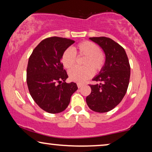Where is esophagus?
<instances>
[{
  "instance_id": "esophagus-1",
  "label": "esophagus",
  "mask_w": 152,
  "mask_h": 152,
  "mask_svg": "<svg viewBox=\"0 0 152 152\" xmlns=\"http://www.w3.org/2000/svg\"><path fill=\"white\" fill-rule=\"evenodd\" d=\"M84 86V84H81V83H77V87L78 88H81V87H82Z\"/></svg>"
}]
</instances>
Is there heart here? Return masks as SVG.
I'll list each match as a JSON object with an SVG mask.
<instances>
[{"label": "heart", "instance_id": "1", "mask_svg": "<svg viewBox=\"0 0 152 152\" xmlns=\"http://www.w3.org/2000/svg\"><path fill=\"white\" fill-rule=\"evenodd\" d=\"M76 55L84 56L82 68H73L68 72L70 80L82 83L95 73L100 72L104 66L105 56L100 48L95 43L84 41L78 43L73 49L68 48L63 53L61 57L62 64L64 68L70 69L72 68L76 61Z\"/></svg>", "mask_w": 152, "mask_h": 152}]
</instances>
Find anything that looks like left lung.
<instances>
[{"mask_svg": "<svg viewBox=\"0 0 152 152\" xmlns=\"http://www.w3.org/2000/svg\"><path fill=\"white\" fill-rule=\"evenodd\" d=\"M103 49L106 61L102 70L89 84L91 93L86 97L87 105L93 111L105 113L119 104L127 91L130 65L124 49L113 39L105 37H91Z\"/></svg>", "mask_w": 152, "mask_h": 152, "instance_id": "8db88e82", "label": "left lung"}]
</instances>
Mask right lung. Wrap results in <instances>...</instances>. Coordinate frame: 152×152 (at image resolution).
Wrapping results in <instances>:
<instances>
[{
    "instance_id": "obj_1",
    "label": "right lung",
    "mask_w": 152,
    "mask_h": 152,
    "mask_svg": "<svg viewBox=\"0 0 152 152\" xmlns=\"http://www.w3.org/2000/svg\"><path fill=\"white\" fill-rule=\"evenodd\" d=\"M74 43L72 39L49 37L39 43L29 58L26 77L29 92L48 113L64 111L78 88L76 83L65 82L68 76L61 60L64 50Z\"/></svg>"
}]
</instances>
